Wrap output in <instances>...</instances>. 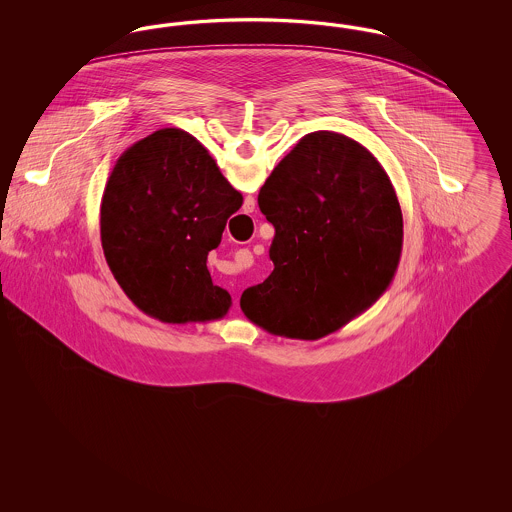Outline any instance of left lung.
I'll use <instances>...</instances> for the list:
<instances>
[{
  "mask_svg": "<svg viewBox=\"0 0 512 512\" xmlns=\"http://www.w3.org/2000/svg\"><path fill=\"white\" fill-rule=\"evenodd\" d=\"M259 209L276 232L274 270L240 307L268 334L324 338L390 288L403 215L390 176L359 142L328 130L303 136L270 172Z\"/></svg>",
  "mask_w": 512,
  "mask_h": 512,
  "instance_id": "1",
  "label": "left lung"
}]
</instances>
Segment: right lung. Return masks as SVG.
I'll use <instances>...</instances> for the list:
<instances>
[{
  "instance_id": "obj_1",
  "label": "right lung",
  "mask_w": 512,
  "mask_h": 512,
  "mask_svg": "<svg viewBox=\"0 0 512 512\" xmlns=\"http://www.w3.org/2000/svg\"><path fill=\"white\" fill-rule=\"evenodd\" d=\"M244 197L209 151L163 128L117 159L101 197V245L122 292L169 324L226 317L232 297L213 284L207 255Z\"/></svg>"
}]
</instances>
